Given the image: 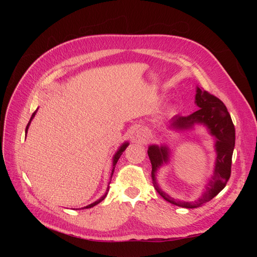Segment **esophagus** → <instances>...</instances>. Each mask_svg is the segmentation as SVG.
Instances as JSON below:
<instances>
[{"label": "esophagus", "instance_id": "obj_1", "mask_svg": "<svg viewBox=\"0 0 257 257\" xmlns=\"http://www.w3.org/2000/svg\"><path fill=\"white\" fill-rule=\"evenodd\" d=\"M148 136H149L148 135V132L144 128H141L136 132V138H138L143 143H146L148 141Z\"/></svg>", "mask_w": 257, "mask_h": 257}]
</instances>
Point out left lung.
<instances>
[{
  "instance_id": "8db88e82",
  "label": "left lung",
  "mask_w": 257,
  "mask_h": 257,
  "mask_svg": "<svg viewBox=\"0 0 257 257\" xmlns=\"http://www.w3.org/2000/svg\"><path fill=\"white\" fill-rule=\"evenodd\" d=\"M195 103L199 108L198 110L186 116H174L169 123V127L175 131H188L193 128L195 124H203L208 128L210 135L215 138L214 147L216 159L213 176L207 184L206 191L201 194L198 199L194 201L178 200L162 191L157 183L155 174L163 164H166L169 161V149L166 146L159 147L157 145L149 146V149H148V155L152 165L151 177L154 189L168 203L191 209L208 203L225 188L230 177L231 158L235 148V126L227 108L222 100L197 87Z\"/></svg>"
}]
</instances>
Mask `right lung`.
<instances>
[{
	"label": "right lung",
	"mask_w": 257,
	"mask_h": 257,
	"mask_svg": "<svg viewBox=\"0 0 257 257\" xmlns=\"http://www.w3.org/2000/svg\"><path fill=\"white\" fill-rule=\"evenodd\" d=\"M36 111L37 110H35L34 112H33V114H32V116H31V119H30V121H29V123H28V125H27V128H26V136H27V133H28V128H29V126H30V123H31V121H32V119L34 118V115H35V113H36ZM128 146V143H124L119 149H118V151L115 152V154L113 155V162H112V173H111V177L110 178H112V174H113V170H114V167H115V164H116V162H118V160L120 159V157L122 155V153H123V151L126 149V147ZM109 184H110V182H109ZM108 191H109V186H108L107 188V190H106V193L104 194V195L100 197L99 199H97L96 201H94V203L93 204H91V205H89V206H87V207H84L85 209H88V208H91V207H94L95 205H97V204H99L100 201L102 200H104L105 199V197H106V195H107V193H108Z\"/></svg>",
	"instance_id": "right-lung-1"
}]
</instances>
